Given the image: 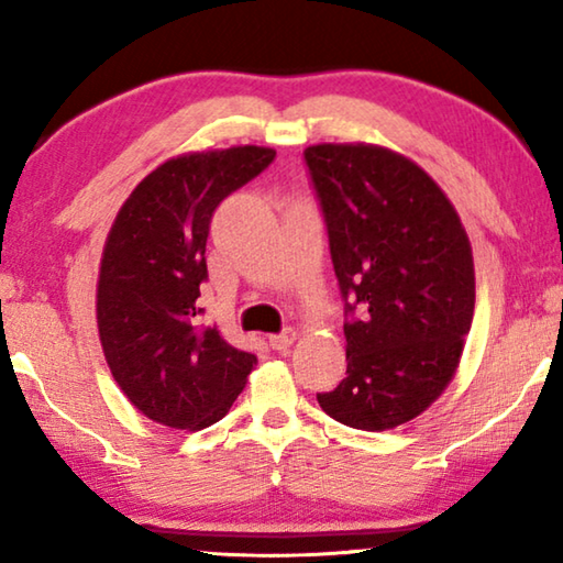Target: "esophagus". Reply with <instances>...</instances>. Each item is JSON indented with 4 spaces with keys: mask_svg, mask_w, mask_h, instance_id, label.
<instances>
[{
    "mask_svg": "<svg viewBox=\"0 0 563 563\" xmlns=\"http://www.w3.org/2000/svg\"><path fill=\"white\" fill-rule=\"evenodd\" d=\"M295 340H298V332H295L292 328H288V330L278 332V335H271V347L278 350V352H285V350L292 345Z\"/></svg>",
    "mask_w": 563,
    "mask_h": 563,
    "instance_id": "1",
    "label": "esophagus"
}]
</instances>
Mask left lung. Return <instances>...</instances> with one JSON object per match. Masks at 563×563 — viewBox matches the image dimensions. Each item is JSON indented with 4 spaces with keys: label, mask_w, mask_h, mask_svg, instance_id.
Here are the masks:
<instances>
[{
    "label": "left lung",
    "mask_w": 563,
    "mask_h": 563,
    "mask_svg": "<svg viewBox=\"0 0 563 563\" xmlns=\"http://www.w3.org/2000/svg\"><path fill=\"white\" fill-rule=\"evenodd\" d=\"M302 156L345 300L347 377L318 402L355 430H393L460 365L474 316L470 238L442 188L395 151L320 144Z\"/></svg>",
    "instance_id": "1"
}]
</instances>
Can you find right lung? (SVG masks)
<instances>
[{
    "label": "right lung",
    "mask_w": 563,
    "mask_h": 563,
    "mask_svg": "<svg viewBox=\"0 0 563 563\" xmlns=\"http://www.w3.org/2000/svg\"><path fill=\"white\" fill-rule=\"evenodd\" d=\"M273 158L263 146L170 158L133 188L111 225L97 288L99 338L123 395L154 422L211 427L258 362L203 325L198 298L216 208Z\"/></svg>",
    "instance_id": "right-lung-1"
}]
</instances>
